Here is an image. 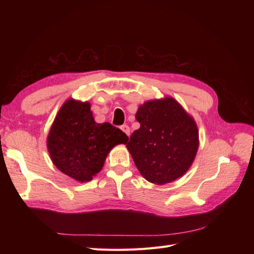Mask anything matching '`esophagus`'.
Returning <instances> with one entry per match:
<instances>
[{
    "label": "esophagus",
    "mask_w": 254,
    "mask_h": 254,
    "mask_svg": "<svg viewBox=\"0 0 254 254\" xmlns=\"http://www.w3.org/2000/svg\"><path fill=\"white\" fill-rule=\"evenodd\" d=\"M121 129H122L123 131H124L128 136L130 135V128H129L128 125H123V126H121Z\"/></svg>",
    "instance_id": "esophagus-1"
}]
</instances>
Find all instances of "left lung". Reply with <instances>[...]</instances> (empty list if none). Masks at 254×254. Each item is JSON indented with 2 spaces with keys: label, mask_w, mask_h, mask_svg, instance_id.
Returning <instances> with one entry per match:
<instances>
[{
  "label": "left lung",
  "mask_w": 254,
  "mask_h": 254,
  "mask_svg": "<svg viewBox=\"0 0 254 254\" xmlns=\"http://www.w3.org/2000/svg\"><path fill=\"white\" fill-rule=\"evenodd\" d=\"M135 119L141 126L126 147L144 178L162 186L186 174L199 146L194 119L168 96L144 103Z\"/></svg>",
  "instance_id": "1"
}]
</instances>
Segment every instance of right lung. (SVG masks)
<instances>
[{"label": "right lung", "mask_w": 254, "mask_h": 254, "mask_svg": "<svg viewBox=\"0 0 254 254\" xmlns=\"http://www.w3.org/2000/svg\"><path fill=\"white\" fill-rule=\"evenodd\" d=\"M127 141L126 133L110 123L97 124L88 102L71 98L54 120L48 149L60 172L76 181L87 182L102 171L114 146Z\"/></svg>", "instance_id": "1"}]
</instances>
